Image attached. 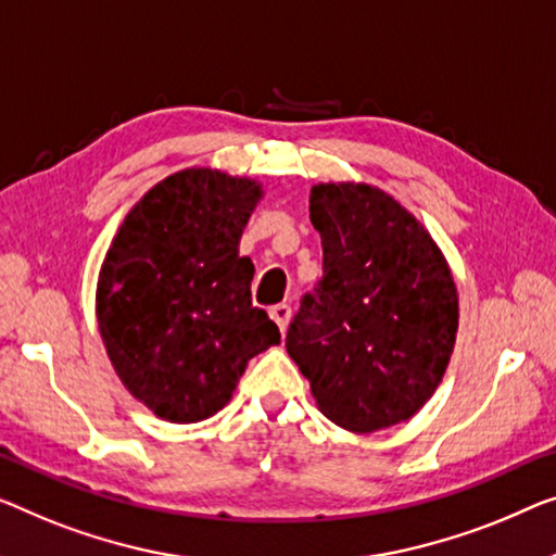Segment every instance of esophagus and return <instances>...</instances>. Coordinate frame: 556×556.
<instances>
[{
  "instance_id": "34e87169",
  "label": "esophagus",
  "mask_w": 556,
  "mask_h": 556,
  "mask_svg": "<svg viewBox=\"0 0 556 556\" xmlns=\"http://www.w3.org/2000/svg\"><path fill=\"white\" fill-rule=\"evenodd\" d=\"M269 317L277 321L279 331H287L289 319H292V306H289V304H275V306H271V309H269Z\"/></svg>"
}]
</instances>
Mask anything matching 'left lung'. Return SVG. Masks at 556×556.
Listing matches in <instances>:
<instances>
[{
	"mask_svg": "<svg viewBox=\"0 0 556 556\" xmlns=\"http://www.w3.org/2000/svg\"><path fill=\"white\" fill-rule=\"evenodd\" d=\"M325 277L304 294L287 352L319 412L357 434L407 421L442 382L459 327L452 269L384 189L321 181L309 192Z\"/></svg>",
	"mask_w": 556,
	"mask_h": 556,
	"instance_id": "left-lung-1",
	"label": "left lung"
}]
</instances>
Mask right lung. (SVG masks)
I'll list each match as a JSON object with an SVG mask.
<instances>
[{"instance_id": "obj_1", "label": "right lung", "mask_w": 556, "mask_h": 556, "mask_svg": "<svg viewBox=\"0 0 556 556\" xmlns=\"http://www.w3.org/2000/svg\"><path fill=\"white\" fill-rule=\"evenodd\" d=\"M264 197L250 177L189 167L156 181L114 235L97 279V321L127 392L174 425L210 419L247 362L279 344L252 306L239 239Z\"/></svg>"}]
</instances>
